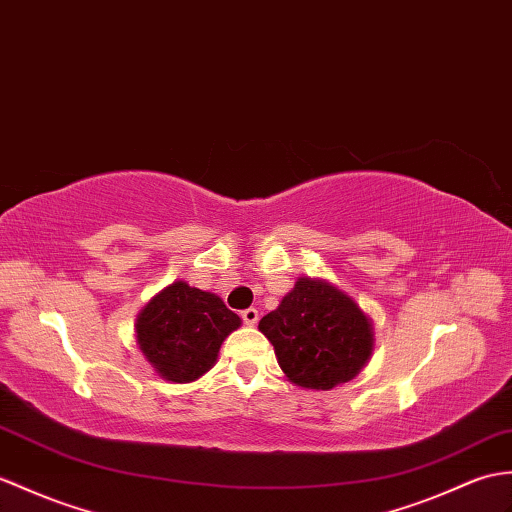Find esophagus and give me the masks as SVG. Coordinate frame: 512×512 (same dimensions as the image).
I'll return each mask as SVG.
<instances>
[{"mask_svg": "<svg viewBox=\"0 0 512 512\" xmlns=\"http://www.w3.org/2000/svg\"><path fill=\"white\" fill-rule=\"evenodd\" d=\"M242 320H244L246 325H251V327H253V325L257 323V320H259V312L255 310V307H248V310H244V312H242Z\"/></svg>", "mask_w": 512, "mask_h": 512, "instance_id": "34e87169", "label": "esophagus"}]
</instances>
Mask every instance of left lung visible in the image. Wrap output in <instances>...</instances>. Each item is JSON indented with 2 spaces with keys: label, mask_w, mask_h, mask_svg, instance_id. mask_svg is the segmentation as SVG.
<instances>
[{
  "label": "left lung",
  "mask_w": 512,
  "mask_h": 512,
  "mask_svg": "<svg viewBox=\"0 0 512 512\" xmlns=\"http://www.w3.org/2000/svg\"><path fill=\"white\" fill-rule=\"evenodd\" d=\"M294 386L331 390L351 382L375 349L373 320L327 279L299 277L277 310L259 320Z\"/></svg>",
  "instance_id": "8db88e82"
}]
</instances>
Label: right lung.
Wrapping results in <instances>:
<instances>
[{
  "label": "right lung",
  "instance_id": "obj_1",
  "mask_svg": "<svg viewBox=\"0 0 512 512\" xmlns=\"http://www.w3.org/2000/svg\"><path fill=\"white\" fill-rule=\"evenodd\" d=\"M240 325L218 294L174 281L137 314L135 338L161 379L189 384L216 364L224 338Z\"/></svg>",
  "mask_w": 512,
  "mask_h": 512
}]
</instances>
